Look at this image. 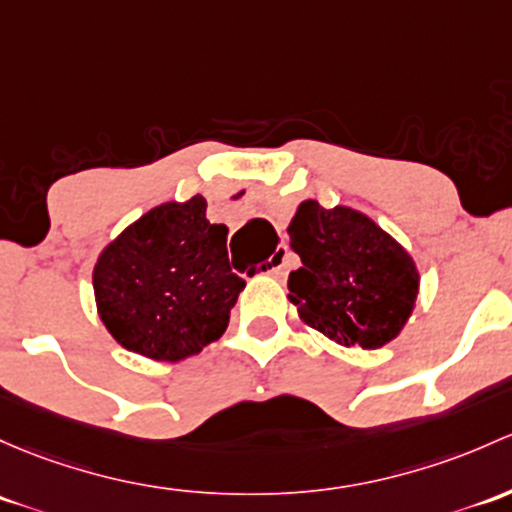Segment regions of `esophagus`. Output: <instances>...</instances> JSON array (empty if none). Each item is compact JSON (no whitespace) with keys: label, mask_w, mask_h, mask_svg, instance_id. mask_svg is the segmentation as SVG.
Instances as JSON below:
<instances>
[{"label":"esophagus","mask_w":512,"mask_h":512,"mask_svg":"<svg viewBox=\"0 0 512 512\" xmlns=\"http://www.w3.org/2000/svg\"><path fill=\"white\" fill-rule=\"evenodd\" d=\"M287 255H289V247L287 245H279L277 250L272 252L270 274H274V277H282V274H284V267H287Z\"/></svg>","instance_id":"1"}]
</instances>
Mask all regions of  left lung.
<instances>
[{"label":"left lung","instance_id":"left-lung-1","mask_svg":"<svg viewBox=\"0 0 512 512\" xmlns=\"http://www.w3.org/2000/svg\"><path fill=\"white\" fill-rule=\"evenodd\" d=\"M301 267L289 274V299L304 324L338 346L390 343L410 319L419 274L405 247L353 208L304 201L289 223Z\"/></svg>","mask_w":512,"mask_h":512}]
</instances>
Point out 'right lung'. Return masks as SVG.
<instances>
[{
	"label": "right lung",
	"mask_w": 512,
	"mask_h": 512,
	"mask_svg": "<svg viewBox=\"0 0 512 512\" xmlns=\"http://www.w3.org/2000/svg\"><path fill=\"white\" fill-rule=\"evenodd\" d=\"M102 324L117 343L154 360H184L225 333L245 289L228 260V228L206 198L164 203L102 250L93 272Z\"/></svg>",
	"instance_id": "1"
}]
</instances>
